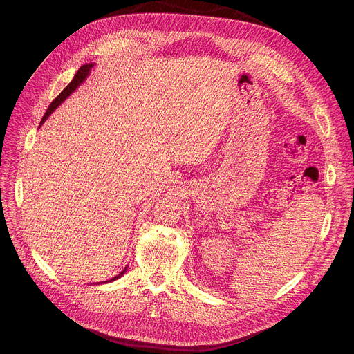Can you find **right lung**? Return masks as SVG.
Returning a JSON list of instances; mask_svg holds the SVG:
<instances>
[{
  "label": "right lung",
  "mask_w": 354,
  "mask_h": 354,
  "mask_svg": "<svg viewBox=\"0 0 354 354\" xmlns=\"http://www.w3.org/2000/svg\"><path fill=\"white\" fill-rule=\"evenodd\" d=\"M92 67H93V64H84L82 67H80V70L77 71V74H75V77L73 78V81L60 92V95L53 100V102L50 104V106L47 108L44 116H43V119H41V122H40V126L44 123V120H46L50 115H52V113L64 102V100L70 96V93H73V91H75L81 82H84V80L88 77V74H89V71H91ZM126 269H127V268H124L123 272H120L118 276H115L113 279H111V281H115V280H118L119 277H122V276L126 273ZM104 283H108V281H104Z\"/></svg>",
  "instance_id": "add662e5"
}]
</instances>
